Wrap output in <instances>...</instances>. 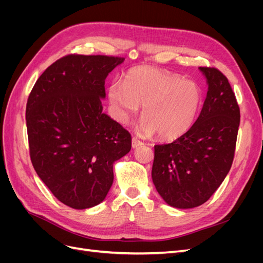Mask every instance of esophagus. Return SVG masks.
<instances>
[{"instance_id":"34e87169","label":"esophagus","mask_w":263,"mask_h":263,"mask_svg":"<svg viewBox=\"0 0 263 263\" xmlns=\"http://www.w3.org/2000/svg\"><path fill=\"white\" fill-rule=\"evenodd\" d=\"M141 145H144V142L142 141H140L138 138H136V137H134L133 138V140H132V146H133V148L134 149H136V148H138L139 146H141Z\"/></svg>"}]
</instances>
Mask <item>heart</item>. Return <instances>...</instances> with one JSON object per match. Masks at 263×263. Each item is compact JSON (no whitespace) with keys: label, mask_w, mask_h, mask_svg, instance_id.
<instances>
[{"label":"heart","mask_w":263,"mask_h":263,"mask_svg":"<svg viewBox=\"0 0 263 263\" xmlns=\"http://www.w3.org/2000/svg\"><path fill=\"white\" fill-rule=\"evenodd\" d=\"M107 95L119 123L126 124L142 105L138 132L144 136L156 132L161 138L184 134L197 118L204 98L196 82L144 67L132 70L125 84L113 82Z\"/></svg>","instance_id":"1"}]
</instances>
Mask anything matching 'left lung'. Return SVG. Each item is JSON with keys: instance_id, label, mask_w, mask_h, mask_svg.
<instances>
[{"instance_id": "left-lung-1", "label": "left lung", "mask_w": 263, "mask_h": 263, "mask_svg": "<svg viewBox=\"0 0 263 263\" xmlns=\"http://www.w3.org/2000/svg\"><path fill=\"white\" fill-rule=\"evenodd\" d=\"M209 84L200 116L171 144L156 145L154 184L163 201L177 209L204 204L232 168L239 106L227 78L215 68L200 67Z\"/></svg>"}]
</instances>
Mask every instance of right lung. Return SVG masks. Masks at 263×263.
Wrapping results in <instances>:
<instances>
[{"label": "right lung", "instance_id": "right-lung-1", "mask_svg": "<svg viewBox=\"0 0 263 263\" xmlns=\"http://www.w3.org/2000/svg\"><path fill=\"white\" fill-rule=\"evenodd\" d=\"M124 60L68 54L44 71L28 97L31 163L51 193L72 209L104 201L114 162L130 151V134L102 112L105 79Z\"/></svg>", "mask_w": 263, "mask_h": 263}]
</instances>
